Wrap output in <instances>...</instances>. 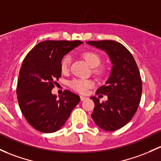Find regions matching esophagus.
Segmentation results:
<instances>
[{
	"mask_svg": "<svg viewBox=\"0 0 161 161\" xmlns=\"http://www.w3.org/2000/svg\"><path fill=\"white\" fill-rule=\"evenodd\" d=\"M80 98H81V101H85L86 99H87V98L84 96H80Z\"/></svg>",
	"mask_w": 161,
	"mask_h": 161,
	"instance_id": "1",
	"label": "esophagus"
}]
</instances>
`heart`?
<instances>
[{"label":"heart","mask_w":161,"mask_h":161,"mask_svg":"<svg viewBox=\"0 0 161 161\" xmlns=\"http://www.w3.org/2000/svg\"><path fill=\"white\" fill-rule=\"evenodd\" d=\"M82 56L86 59V61L89 63V66L93 67V68L99 66L101 61H102L99 54L97 53L95 51H85L83 53H82ZM71 60L72 58L70 55H66V56H65L63 58L60 63L62 72H66L69 71L70 64H71ZM95 72L98 75H102L103 73V71L101 69H97L95 70ZM70 86H71L72 89L75 90L78 92L85 93L89 87L92 86V82L88 80H83V79H74L71 82Z\"/></svg>","instance_id":"obj_1"}]
</instances>
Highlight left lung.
<instances>
[{
	"label": "left lung",
	"instance_id": "left-lung-1",
	"mask_svg": "<svg viewBox=\"0 0 161 161\" xmlns=\"http://www.w3.org/2000/svg\"><path fill=\"white\" fill-rule=\"evenodd\" d=\"M87 43L105 50L113 64L110 77L96 92V95H106L108 100L101 103L98 98L91 97L95 103L92 118L102 129H120L134 117L140 103L142 81L138 67L129 50L118 42L100 40Z\"/></svg>",
	"mask_w": 161,
	"mask_h": 161
}]
</instances>
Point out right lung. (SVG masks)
<instances>
[{"label":"right lung","instance_id":"1","mask_svg":"<svg viewBox=\"0 0 161 161\" xmlns=\"http://www.w3.org/2000/svg\"><path fill=\"white\" fill-rule=\"evenodd\" d=\"M82 43L79 40H46L35 46L22 63L17 86L19 106L27 122L43 133L64 125L80 97L64 90L59 99L51 91L61 77L63 56Z\"/></svg>","mask_w":161,"mask_h":161}]
</instances>
